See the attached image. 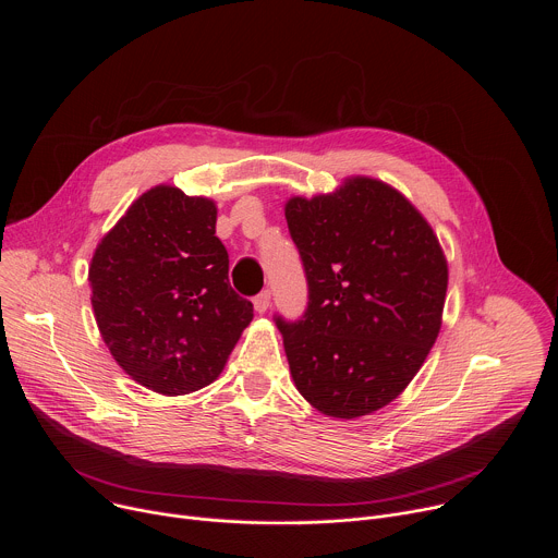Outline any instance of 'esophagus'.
<instances>
[{"label": "esophagus", "mask_w": 558, "mask_h": 558, "mask_svg": "<svg viewBox=\"0 0 558 558\" xmlns=\"http://www.w3.org/2000/svg\"><path fill=\"white\" fill-rule=\"evenodd\" d=\"M269 304H271V293H269V291H263V293H258V295L254 298V308H256V313H265V311L269 308Z\"/></svg>", "instance_id": "1"}]
</instances>
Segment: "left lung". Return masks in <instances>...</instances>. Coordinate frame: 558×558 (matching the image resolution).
I'll return each instance as SVG.
<instances>
[{
  "label": "left lung",
  "instance_id": "left-lung-1",
  "mask_svg": "<svg viewBox=\"0 0 558 558\" xmlns=\"http://www.w3.org/2000/svg\"><path fill=\"white\" fill-rule=\"evenodd\" d=\"M284 218L308 282L304 320H276L293 384L327 417L371 415L404 392L439 336V238L400 190L362 174L291 196Z\"/></svg>",
  "mask_w": 558,
  "mask_h": 558
}]
</instances>
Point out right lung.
<instances>
[{
    "instance_id": "right-lung-1",
    "label": "right lung",
    "mask_w": 558,
    "mask_h": 558,
    "mask_svg": "<svg viewBox=\"0 0 558 558\" xmlns=\"http://www.w3.org/2000/svg\"><path fill=\"white\" fill-rule=\"evenodd\" d=\"M216 201L177 185L143 192L104 233L90 267V302L114 362L158 395L211 384L254 317L227 278Z\"/></svg>"
}]
</instances>
